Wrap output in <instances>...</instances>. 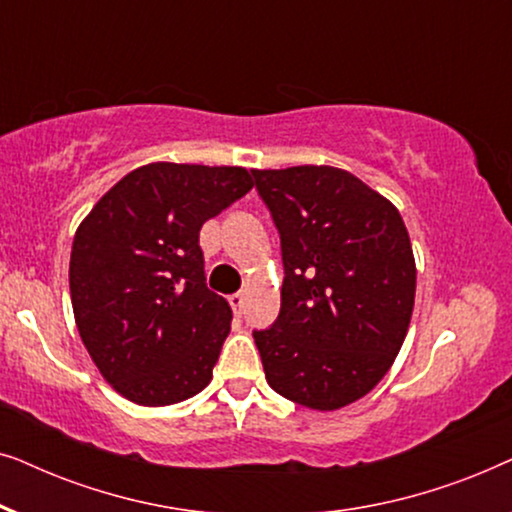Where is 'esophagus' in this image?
I'll return each instance as SVG.
<instances>
[{"label": "esophagus", "instance_id": "obj_1", "mask_svg": "<svg viewBox=\"0 0 512 512\" xmlns=\"http://www.w3.org/2000/svg\"><path fill=\"white\" fill-rule=\"evenodd\" d=\"M230 307H233L235 314H242V307H244V293H233V296L228 298Z\"/></svg>", "mask_w": 512, "mask_h": 512}]
</instances>
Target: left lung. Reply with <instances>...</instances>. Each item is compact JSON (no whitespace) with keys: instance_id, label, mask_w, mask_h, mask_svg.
Masks as SVG:
<instances>
[{"instance_id":"left-lung-1","label":"left lung","mask_w":512,"mask_h":512,"mask_svg":"<svg viewBox=\"0 0 512 512\" xmlns=\"http://www.w3.org/2000/svg\"><path fill=\"white\" fill-rule=\"evenodd\" d=\"M282 240L275 324L254 331L265 380L312 410L359 401L408 333L417 268L387 198L331 165L251 170Z\"/></svg>"}]
</instances>
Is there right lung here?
I'll return each mask as SVG.
<instances>
[{
    "instance_id": "1",
    "label": "right lung",
    "mask_w": 512,
    "mask_h": 512,
    "mask_svg": "<svg viewBox=\"0 0 512 512\" xmlns=\"http://www.w3.org/2000/svg\"><path fill=\"white\" fill-rule=\"evenodd\" d=\"M251 186L244 167L149 163L81 221L69 258L76 328L128 401L172 405L212 380L233 312L205 284L200 228Z\"/></svg>"
}]
</instances>
